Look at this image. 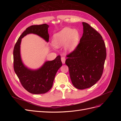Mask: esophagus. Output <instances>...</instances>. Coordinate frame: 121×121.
Returning <instances> with one entry per match:
<instances>
[{"label": "esophagus", "instance_id": "obj_1", "mask_svg": "<svg viewBox=\"0 0 121 121\" xmlns=\"http://www.w3.org/2000/svg\"><path fill=\"white\" fill-rule=\"evenodd\" d=\"M61 60L62 63H63V64H64L65 63V57L64 56H61Z\"/></svg>", "mask_w": 121, "mask_h": 121}]
</instances>
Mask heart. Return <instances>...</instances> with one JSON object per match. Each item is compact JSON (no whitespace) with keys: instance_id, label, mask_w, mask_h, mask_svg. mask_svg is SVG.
<instances>
[{"instance_id":"b5f03b06","label":"heart","mask_w":121,"mask_h":121,"mask_svg":"<svg viewBox=\"0 0 121 121\" xmlns=\"http://www.w3.org/2000/svg\"><path fill=\"white\" fill-rule=\"evenodd\" d=\"M80 34L78 30L69 28H65L53 35L52 42L56 47L65 45L67 51H72L78 45Z\"/></svg>"}]
</instances>
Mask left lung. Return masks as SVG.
I'll return each instance as SVG.
<instances>
[{
    "instance_id": "obj_1",
    "label": "left lung",
    "mask_w": 121,
    "mask_h": 121,
    "mask_svg": "<svg viewBox=\"0 0 121 121\" xmlns=\"http://www.w3.org/2000/svg\"><path fill=\"white\" fill-rule=\"evenodd\" d=\"M82 24L83 33L80 42L67 55L65 62L73 85L78 89L88 88L100 79L107 56L101 35L88 24Z\"/></svg>"
}]
</instances>
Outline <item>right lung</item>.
Instances as JSON below:
<instances>
[{"label":"right lung","instance_id":"obj_1","mask_svg":"<svg viewBox=\"0 0 121 121\" xmlns=\"http://www.w3.org/2000/svg\"><path fill=\"white\" fill-rule=\"evenodd\" d=\"M49 26L46 24L32 25L27 28L18 39L13 49V69L24 88L29 92L38 94L46 93L52 88L55 76L62 65L60 56L52 61H47L35 70L28 69L23 64L21 57L20 45L24 36L29 34H36L46 42L49 41Z\"/></svg>","mask_w":121,"mask_h":121}]
</instances>
